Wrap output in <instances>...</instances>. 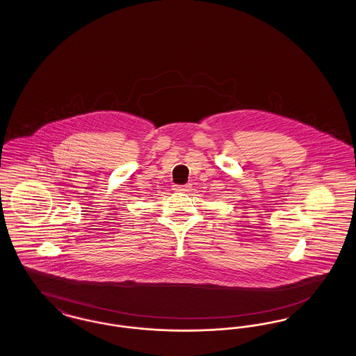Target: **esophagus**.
I'll return each mask as SVG.
<instances>
[{
    "mask_svg": "<svg viewBox=\"0 0 356 356\" xmlns=\"http://www.w3.org/2000/svg\"><path fill=\"white\" fill-rule=\"evenodd\" d=\"M192 186L191 184H184V186H173V191L176 192H189Z\"/></svg>",
    "mask_w": 356,
    "mask_h": 356,
    "instance_id": "esophagus-1",
    "label": "esophagus"
}]
</instances>
